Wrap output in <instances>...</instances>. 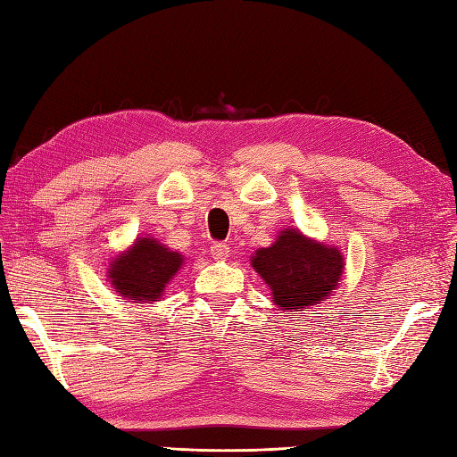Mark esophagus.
I'll return each instance as SVG.
<instances>
[{
    "label": "esophagus",
    "mask_w": 457,
    "mask_h": 457,
    "mask_svg": "<svg viewBox=\"0 0 457 457\" xmlns=\"http://www.w3.org/2000/svg\"><path fill=\"white\" fill-rule=\"evenodd\" d=\"M210 253L216 261H223V259H228V255H229V247L226 244H218V241H216V244H212Z\"/></svg>",
    "instance_id": "1"
}]
</instances>
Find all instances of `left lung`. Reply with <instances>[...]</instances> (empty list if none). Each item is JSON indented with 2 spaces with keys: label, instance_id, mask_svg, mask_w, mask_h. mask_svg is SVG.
Listing matches in <instances>:
<instances>
[{
  "label": "left lung",
  "instance_id": "left-lung-1",
  "mask_svg": "<svg viewBox=\"0 0 457 457\" xmlns=\"http://www.w3.org/2000/svg\"><path fill=\"white\" fill-rule=\"evenodd\" d=\"M251 265L273 290L275 304L288 312L326 298L337 287L344 257L334 247L287 229L270 247L259 249Z\"/></svg>",
  "mask_w": 457,
  "mask_h": 457
}]
</instances>
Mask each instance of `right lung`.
I'll return each mask as SVG.
<instances>
[{"label":"right lung","mask_w":457,"mask_h":457,"mask_svg":"<svg viewBox=\"0 0 457 457\" xmlns=\"http://www.w3.org/2000/svg\"><path fill=\"white\" fill-rule=\"evenodd\" d=\"M182 265V255L162 247L154 239L141 237L128 253L112 263L110 278L113 288L129 300L149 303L157 300L169 280Z\"/></svg>","instance_id":"right-lung-1"}]
</instances>
